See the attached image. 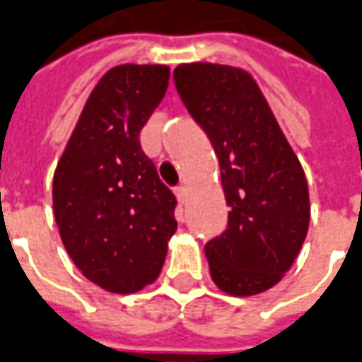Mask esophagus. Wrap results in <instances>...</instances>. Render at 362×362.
Listing matches in <instances>:
<instances>
[{
    "instance_id": "34e87169",
    "label": "esophagus",
    "mask_w": 362,
    "mask_h": 362,
    "mask_svg": "<svg viewBox=\"0 0 362 362\" xmlns=\"http://www.w3.org/2000/svg\"><path fill=\"white\" fill-rule=\"evenodd\" d=\"M175 197L179 199V202H187V197H189V189L185 185H179L175 189Z\"/></svg>"
}]
</instances>
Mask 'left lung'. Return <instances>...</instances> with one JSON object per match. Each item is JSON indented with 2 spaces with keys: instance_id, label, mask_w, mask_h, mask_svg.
Returning a JSON list of instances; mask_svg holds the SVG:
<instances>
[{
  "instance_id": "obj_1",
  "label": "left lung",
  "mask_w": 362,
  "mask_h": 362,
  "mask_svg": "<svg viewBox=\"0 0 362 362\" xmlns=\"http://www.w3.org/2000/svg\"><path fill=\"white\" fill-rule=\"evenodd\" d=\"M175 87L220 165L228 228L204 247L210 276L230 296L273 288L292 267L310 224L300 160L250 71L179 64Z\"/></svg>"
}]
</instances>
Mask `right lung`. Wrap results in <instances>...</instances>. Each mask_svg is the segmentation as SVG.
<instances>
[{"instance_id": "right-lung-1", "label": "right lung", "mask_w": 362, "mask_h": 362, "mask_svg": "<svg viewBox=\"0 0 362 362\" xmlns=\"http://www.w3.org/2000/svg\"><path fill=\"white\" fill-rule=\"evenodd\" d=\"M169 66L120 64L97 81L52 181L54 218L68 255L112 294H134L161 273L175 234V197L140 148Z\"/></svg>"}]
</instances>
